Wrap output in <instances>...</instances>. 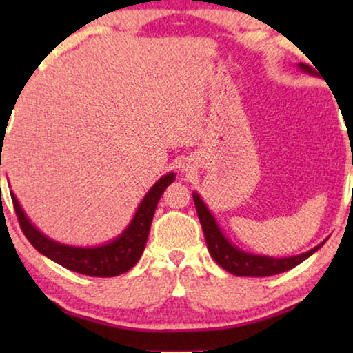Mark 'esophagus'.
I'll use <instances>...</instances> for the list:
<instances>
[{
    "label": "esophagus",
    "mask_w": 353,
    "mask_h": 353,
    "mask_svg": "<svg viewBox=\"0 0 353 353\" xmlns=\"http://www.w3.org/2000/svg\"><path fill=\"white\" fill-rule=\"evenodd\" d=\"M181 170L183 172H188V170H190V165H188V163H185V165H181Z\"/></svg>",
    "instance_id": "esophagus-1"
}]
</instances>
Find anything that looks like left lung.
Wrapping results in <instances>:
<instances>
[{
  "label": "left lung",
  "mask_w": 353,
  "mask_h": 353,
  "mask_svg": "<svg viewBox=\"0 0 353 353\" xmlns=\"http://www.w3.org/2000/svg\"><path fill=\"white\" fill-rule=\"evenodd\" d=\"M297 67L303 72V74L315 75V72L305 64H297ZM192 199H194L197 216H199L202 231H204L205 236L207 249H209L212 259H214L221 268L226 270V272L234 274V276L259 278L272 276V274L288 272V270L302 263L303 260H307L326 243L325 239L313 249L307 250V252L291 255V257H270V255L245 252V250L239 249L238 245H234L228 238H226L223 230H221L220 225L216 223L214 214H212L209 207L205 205V202L202 201V197L197 194L196 191L192 192Z\"/></svg>",
  "instance_id": "8db88e82"
}]
</instances>
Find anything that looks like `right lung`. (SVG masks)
Segmentation results:
<instances>
[{"label":"right lung","mask_w":353,"mask_h":353,"mask_svg":"<svg viewBox=\"0 0 353 353\" xmlns=\"http://www.w3.org/2000/svg\"><path fill=\"white\" fill-rule=\"evenodd\" d=\"M175 173L168 172L159 178L139 202L127 228L114 239L98 245H70L43 234L26 215L12 191L11 197L23 234L38 252L72 272L86 276L110 278L128 272L141 259L159 199L167 186L175 181Z\"/></svg>","instance_id":"right-lung-1"}]
</instances>
